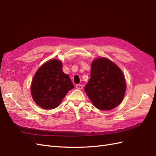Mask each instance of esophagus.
Returning <instances> with one entry per match:
<instances>
[{"label":"esophagus","instance_id":"esophagus-1","mask_svg":"<svg viewBox=\"0 0 156 156\" xmlns=\"http://www.w3.org/2000/svg\"><path fill=\"white\" fill-rule=\"evenodd\" d=\"M83 87L82 85H80V84L76 85V88H77V89H82Z\"/></svg>","mask_w":156,"mask_h":156}]
</instances>
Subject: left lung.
<instances>
[{
    "label": "left lung",
    "instance_id": "1",
    "mask_svg": "<svg viewBox=\"0 0 156 156\" xmlns=\"http://www.w3.org/2000/svg\"><path fill=\"white\" fill-rule=\"evenodd\" d=\"M126 89L123 72L106 58L94 59L91 64L90 78L85 91L93 105L102 111H110L122 101Z\"/></svg>",
    "mask_w": 156,
    "mask_h": 156
}]
</instances>
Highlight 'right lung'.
<instances>
[{
	"mask_svg": "<svg viewBox=\"0 0 156 156\" xmlns=\"http://www.w3.org/2000/svg\"><path fill=\"white\" fill-rule=\"evenodd\" d=\"M61 61L44 63L34 75L31 94L34 102L44 109H54L61 104L69 90L74 88L69 75L64 73Z\"/></svg>",
	"mask_w": 156,
	"mask_h": 156,
	"instance_id": "1",
	"label": "right lung"
}]
</instances>
